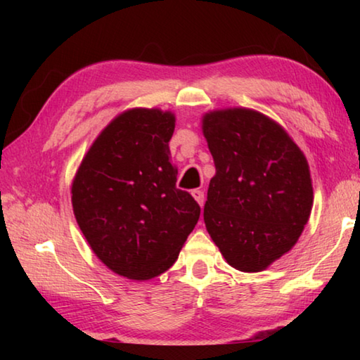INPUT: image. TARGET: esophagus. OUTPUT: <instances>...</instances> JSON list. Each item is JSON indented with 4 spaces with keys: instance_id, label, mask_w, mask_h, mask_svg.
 Segmentation results:
<instances>
[{
    "instance_id": "34e87169",
    "label": "esophagus",
    "mask_w": 360,
    "mask_h": 360,
    "mask_svg": "<svg viewBox=\"0 0 360 360\" xmlns=\"http://www.w3.org/2000/svg\"><path fill=\"white\" fill-rule=\"evenodd\" d=\"M192 197L195 198V202H197L200 206H203V202H205L203 191H198V188H195V191H192Z\"/></svg>"
}]
</instances>
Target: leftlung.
Segmentation results:
<instances>
[{
  "instance_id": "1",
  "label": "left lung",
  "mask_w": 360,
  "mask_h": 360,
  "mask_svg": "<svg viewBox=\"0 0 360 360\" xmlns=\"http://www.w3.org/2000/svg\"><path fill=\"white\" fill-rule=\"evenodd\" d=\"M202 131L216 167L206 230L229 265L265 270L294 248L311 214L307 157L276 120L254 109L205 112Z\"/></svg>"
}]
</instances>
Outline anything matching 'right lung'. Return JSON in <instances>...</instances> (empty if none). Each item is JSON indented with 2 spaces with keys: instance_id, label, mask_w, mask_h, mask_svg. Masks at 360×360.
<instances>
[{
  "instance_id": "1",
  "label": "right lung",
  "mask_w": 360,
  "mask_h": 360,
  "mask_svg": "<svg viewBox=\"0 0 360 360\" xmlns=\"http://www.w3.org/2000/svg\"><path fill=\"white\" fill-rule=\"evenodd\" d=\"M176 117L158 108L120 112L84 155L71 184L79 229L109 270L148 281L172 266L200 217L176 188L168 143Z\"/></svg>"
}]
</instances>
